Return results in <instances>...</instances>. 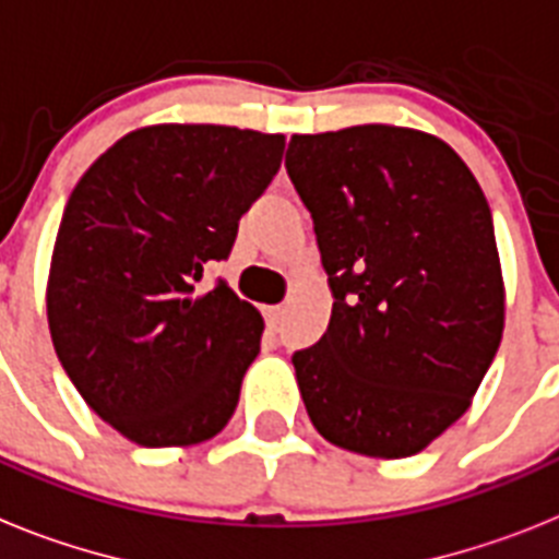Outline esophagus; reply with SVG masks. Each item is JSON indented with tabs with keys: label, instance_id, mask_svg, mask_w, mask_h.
I'll return each instance as SVG.
<instances>
[{
	"label": "esophagus",
	"instance_id": "esophagus-1",
	"mask_svg": "<svg viewBox=\"0 0 559 559\" xmlns=\"http://www.w3.org/2000/svg\"><path fill=\"white\" fill-rule=\"evenodd\" d=\"M264 318H266V326H270V330H275V326L281 323V318H284V307H266Z\"/></svg>",
	"mask_w": 559,
	"mask_h": 559
}]
</instances>
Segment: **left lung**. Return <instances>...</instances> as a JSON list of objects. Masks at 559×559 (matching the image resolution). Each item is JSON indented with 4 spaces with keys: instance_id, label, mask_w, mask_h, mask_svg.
Wrapping results in <instances>:
<instances>
[{
    "instance_id": "left-lung-1",
    "label": "left lung",
    "mask_w": 559,
    "mask_h": 559,
    "mask_svg": "<svg viewBox=\"0 0 559 559\" xmlns=\"http://www.w3.org/2000/svg\"><path fill=\"white\" fill-rule=\"evenodd\" d=\"M287 173L335 298L321 341L293 355L309 420L346 452H424L503 337L489 201L443 139L395 124L293 135Z\"/></svg>"
}]
</instances>
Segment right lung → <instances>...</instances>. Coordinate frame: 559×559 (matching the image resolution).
Returning a JSON list of instances; mask_svg holds the SVG:
<instances>
[{"label":"right lung","instance_id":"1","mask_svg":"<svg viewBox=\"0 0 559 559\" xmlns=\"http://www.w3.org/2000/svg\"><path fill=\"white\" fill-rule=\"evenodd\" d=\"M287 139L224 124L121 135L73 187L48 275L53 349L84 403L147 449L215 438L264 318L227 281L199 293L278 173Z\"/></svg>","mask_w":559,"mask_h":559}]
</instances>
